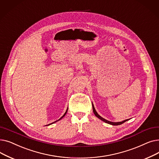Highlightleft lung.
Here are the masks:
<instances>
[{
    "label": "left lung",
    "instance_id": "1",
    "mask_svg": "<svg viewBox=\"0 0 159 159\" xmlns=\"http://www.w3.org/2000/svg\"><path fill=\"white\" fill-rule=\"evenodd\" d=\"M92 106H93V113H94V114L95 115V116H97V117H98V119H100L101 120H102V121H104V122H106V123H107V124H111V125H114V126H117V125H120V124H123L124 122H125L126 121L128 120H128H124V121H122V122H113L108 121V120L104 119V118L101 117V116H100V115L97 113V111H96V110H95V109L94 106H93V104H92Z\"/></svg>",
    "mask_w": 159,
    "mask_h": 159
}]
</instances>
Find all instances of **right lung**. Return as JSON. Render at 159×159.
I'll use <instances>...</instances> for the list:
<instances>
[{"label":"right lung","mask_w":159,"mask_h":159,"mask_svg":"<svg viewBox=\"0 0 159 159\" xmlns=\"http://www.w3.org/2000/svg\"><path fill=\"white\" fill-rule=\"evenodd\" d=\"M68 109H67V110H66V112H65V113H64V115H63V116H62V117H61V119H58V120H57V121H58V120H61V119H62V118H63V117H64V116H65V115H66V113H67V111H68ZM57 121H55V122H53V123H55V122H57ZM53 123H52V124H53ZM50 124H48V125H50ZM47 126H48V125H47Z\"/></svg>","instance_id":"obj_1"}]
</instances>
